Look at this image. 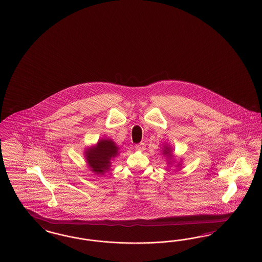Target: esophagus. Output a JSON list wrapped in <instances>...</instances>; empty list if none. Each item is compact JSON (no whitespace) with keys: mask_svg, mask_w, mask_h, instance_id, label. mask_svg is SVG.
Masks as SVG:
<instances>
[{"mask_svg":"<svg viewBox=\"0 0 262 262\" xmlns=\"http://www.w3.org/2000/svg\"><path fill=\"white\" fill-rule=\"evenodd\" d=\"M136 149L138 150H144L145 149V144L144 143H140V144H136Z\"/></svg>","mask_w":262,"mask_h":262,"instance_id":"esophagus-1","label":"esophagus"}]
</instances>
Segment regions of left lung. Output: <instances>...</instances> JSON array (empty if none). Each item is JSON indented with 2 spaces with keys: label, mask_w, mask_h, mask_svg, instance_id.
<instances>
[{
  "label": "left lung",
  "mask_w": 262,
  "mask_h": 262,
  "mask_svg": "<svg viewBox=\"0 0 262 262\" xmlns=\"http://www.w3.org/2000/svg\"><path fill=\"white\" fill-rule=\"evenodd\" d=\"M163 155H165V156H167V158L168 159H171V149H170V147H169V145L167 144V145H164V147H163ZM179 166V164L178 165V167Z\"/></svg>",
  "instance_id": "8db88e82"
}]
</instances>
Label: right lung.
Masks as SVG:
<instances>
[{
    "instance_id": "1",
    "label": "right lung",
    "mask_w": 262,
    "mask_h": 262,
    "mask_svg": "<svg viewBox=\"0 0 262 262\" xmlns=\"http://www.w3.org/2000/svg\"><path fill=\"white\" fill-rule=\"evenodd\" d=\"M118 145L110 139L99 140L95 146L84 151V157L91 170L96 174H104L111 167V161L118 154Z\"/></svg>"
}]
</instances>
